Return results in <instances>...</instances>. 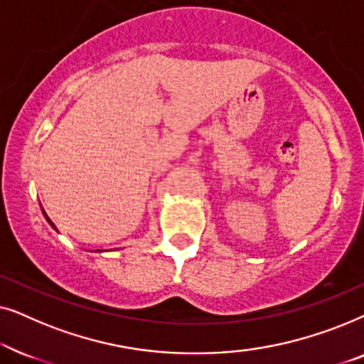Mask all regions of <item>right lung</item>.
I'll use <instances>...</instances> for the list:
<instances>
[{
  "instance_id": "1",
  "label": "right lung",
  "mask_w": 364,
  "mask_h": 364,
  "mask_svg": "<svg viewBox=\"0 0 364 364\" xmlns=\"http://www.w3.org/2000/svg\"><path fill=\"white\" fill-rule=\"evenodd\" d=\"M43 213H44V218H46V220H48V223H49V225H51V227L54 228V230H56V232H58V228H56V227H54V223L51 222V218H49V217L46 215V212H44V210H43Z\"/></svg>"
}]
</instances>
